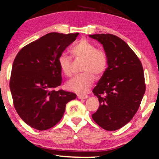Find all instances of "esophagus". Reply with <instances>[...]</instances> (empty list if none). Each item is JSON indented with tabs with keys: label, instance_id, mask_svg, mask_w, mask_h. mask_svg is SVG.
Instances as JSON below:
<instances>
[{
	"label": "esophagus",
	"instance_id": "34e87169",
	"mask_svg": "<svg viewBox=\"0 0 159 159\" xmlns=\"http://www.w3.org/2000/svg\"><path fill=\"white\" fill-rule=\"evenodd\" d=\"M77 98L79 99H86L88 98V95H78Z\"/></svg>",
	"mask_w": 159,
	"mask_h": 159
}]
</instances>
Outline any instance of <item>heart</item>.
Masks as SVG:
<instances>
[{"label":"heart","mask_w":159,"mask_h":159,"mask_svg":"<svg viewBox=\"0 0 159 159\" xmlns=\"http://www.w3.org/2000/svg\"><path fill=\"white\" fill-rule=\"evenodd\" d=\"M76 58L83 60L82 71L83 73L71 78L66 84L69 90L77 93L88 92L95 80L101 77L108 66V56L106 51L96 48L92 42L87 39H81L71 50ZM58 64L61 71L66 77L71 74V58L68 54L62 53L58 56Z\"/></svg>","instance_id":"1"}]
</instances>
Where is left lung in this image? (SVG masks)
Listing matches in <instances>:
<instances>
[{"instance_id": "obj_1", "label": "left lung", "mask_w": 159, "mask_h": 159, "mask_svg": "<svg viewBox=\"0 0 159 159\" xmlns=\"http://www.w3.org/2000/svg\"><path fill=\"white\" fill-rule=\"evenodd\" d=\"M103 45L108 67L93 93L100 106L93 120L108 131L120 129L133 118L145 92L143 68L139 58L123 40L112 34L89 35Z\"/></svg>"}]
</instances>
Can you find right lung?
<instances>
[{
	"label": "right lung",
	"instance_id": "1",
	"mask_svg": "<svg viewBox=\"0 0 159 159\" xmlns=\"http://www.w3.org/2000/svg\"><path fill=\"white\" fill-rule=\"evenodd\" d=\"M79 33L51 32L22 48L13 63L10 90L15 109L26 124L38 130L55 126L64 116L74 93L53 88L62 82L58 58Z\"/></svg>",
	"mask_w": 159,
	"mask_h": 159
}]
</instances>
